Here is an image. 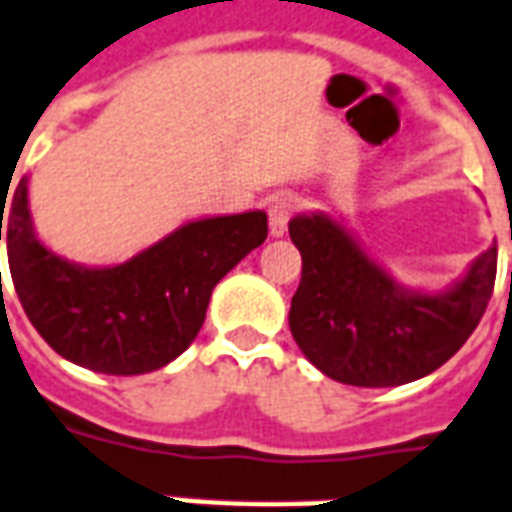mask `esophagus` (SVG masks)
Here are the masks:
<instances>
[{
  "label": "esophagus",
  "instance_id": "34e87169",
  "mask_svg": "<svg viewBox=\"0 0 512 512\" xmlns=\"http://www.w3.org/2000/svg\"><path fill=\"white\" fill-rule=\"evenodd\" d=\"M293 211H295L293 198H287V195L276 198L274 203H271V208H268V233H271L274 238L285 236L287 222H290V217H293Z\"/></svg>",
  "mask_w": 512,
  "mask_h": 512
}]
</instances>
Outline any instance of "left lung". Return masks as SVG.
Here are the masks:
<instances>
[{"instance_id": "1", "label": "left lung", "mask_w": 512, "mask_h": 512, "mask_svg": "<svg viewBox=\"0 0 512 512\" xmlns=\"http://www.w3.org/2000/svg\"><path fill=\"white\" fill-rule=\"evenodd\" d=\"M290 238L304 260L290 331L306 358L344 385L393 388L431 374L472 336L494 293L497 244L448 290L423 293L399 285L325 211L290 219Z\"/></svg>"}]
</instances>
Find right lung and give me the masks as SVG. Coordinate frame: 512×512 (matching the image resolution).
Segmentation results:
<instances>
[{"label": "right lung", "instance_id": "1", "mask_svg": "<svg viewBox=\"0 0 512 512\" xmlns=\"http://www.w3.org/2000/svg\"><path fill=\"white\" fill-rule=\"evenodd\" d=\"M2 236L18 301L45 342L83 369L130 377L168 366L195 342L211 290L266 241L268 217L195 219L119 266H81L37 238L24 176L0 206Z\"/></svg>", "mask_w": 512, "mask_h": 512}]
</instances>
